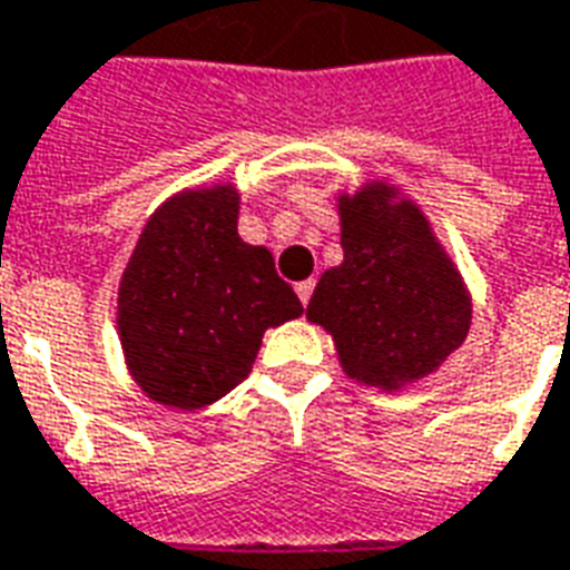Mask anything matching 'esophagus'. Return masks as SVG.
Instances as JSON below:
<instances>
[{
  "label": "esophagus",
  "mask_w": 570,
  "mask_h": 570,
  "mask_svg": "<svg viewBox=\"0 0 570 570\" xmlns=\"http://www.w3.org/2000/svg\"><path fill=\"white\" fill-rule=\"evenodd\" d=\"M313 288H315V282L313 279H306V282H297V297H301V303L306 306L309 303V297H313Z\"/></svg>",
  "instance_id": "obj_1"
}]
</instances>
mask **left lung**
Masks as SVG:
<instances>
[{
  "label": "left lung",
  "mask_w": 570,
  "mask_h": 570,
  "mask_svg": "<svg viewBox=\"0 0 570 570\" xmlns=\"http://www.w3.org/2000/svg\"><path fill=\"white\" fill-rule=\"evenodd\" d=\"M343 264L306 318L334 336L348 380L397 392L434 373L471 331V294L413 199L385 181L340 194Z\"/></svg>",
  "instance_id": "obj_1"
}]
</instances>
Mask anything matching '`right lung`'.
Listing matches in <instances>:
<instances>
[{"label":"right lung","mask_w":570,"mask_h":570,"mask_svg":"<svg viewBox=\"0 0 570 570\" xmlns=\"http://www.w3.org/2000/svg\"><path fill=\"white\" fill-rule=\"evenodd\" d=\"M234 185L181 190L145 224L118 288L127 371L151 401L199 410L252 373L267 327L303 313L264 245L236 234Z\"/></svg>","instance_id":"obj_1"}]
</instances>
